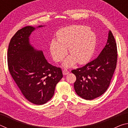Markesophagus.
<instances>
[{
  "label": "esophagus",
  "instance_id": "1",
  "mask_svg": "<svg viewBox=\"0 0 128 128\" xmlns=\"http://www.w3.org/2000/svg\"><path fill=\"white\" fill-rule=\"evenodd\" d=\"M69 73V72L68 70H67L66 69H64V70H63V71H62V74H63L64 75L68 74Z\"/></svg>",
  "mask_w": 128,
  "mask_h": 128
}]
</instances>
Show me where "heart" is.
Masks as SVG:
<instances>
[{
	"mask_svg": "<svg viewBox=\"0 0 128 128\" xmlns=\"http://www.w3.org/2000/svg\"><path fill=\"white\" fill-rule=\"evenodd\" d=\"M57 40L53 39L50 43V52L56 62H61L67 54L64 66H72L77 62L84 64L90 60L96 44V36L89 28L84 25H71L59 30L56 33Z\"/></svg>",
	"mask_w": 128,
	"mask_h": 128,
	"instance_id": "obj_1",
	"label": "heart"
}]
</instances>
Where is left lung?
Returning a JSON list of instances; mask_svg holds the SVG:
<instances>
[{"label":"left lung","instance_id":"obj_1","mask_svg":"<svg viewBox=\"0 0 128 128\" xmlns=\"http://www.w3.org/2000/svg\"><path fill=\"white\" fill-rule=\"evenodd\" d=\"M117 53L115 39L110 31L107 44L98 57L81 68L72 70L76 76L74 88L78 96L92 100L106 92L116 69Z\"/></svg>","mask_w":128,"mask_h":128}]
</instances>
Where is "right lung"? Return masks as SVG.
<instances>
[{
  "instance_id": "right-lung-1",
  "label": "right lung",
  "mask_w": 128,
  "mask_h": 128,
  "mask_svg": "<svg viewBox=\"0 0 128 128\" xmlns=\"http://www.w3.org/2000/svg\"><path fill=\"white\" fill-rule=\"evenodd\" d=\"M34 30L28 26L15 33L8 46L7 61L10 74L24 96L41 105L52 98L63 76L61 68L48 63L43 52L30 45L29 37Z\"/></svg>"
}]
</instances>
